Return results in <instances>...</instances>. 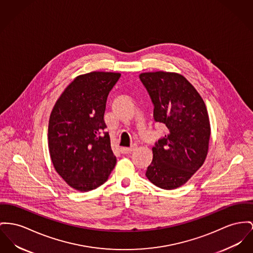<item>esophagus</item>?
<instances>
[{"label":"esophagus","instance_id":"obj_1","mask_svg":"<svg viewBox=\"0 0 253 253\" xmlns=\"http://www.w3.org/2000/svg\"><path fill=\"white\" fill-rule=\"evenodd\" d=\"M136 148H137V145H132V146L129 147V148H122V149H121V152H122V153H124V154H126V153L133 152Z\"/></svg>","mask_w":253,"mask_h":253}]
</instances>
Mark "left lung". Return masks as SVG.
<instances>
[{
    "label": "left lung",
    "instance_id": "obj_1",
    "mask_svg": "<svg viewBox=\"0 0 253 253\" xmlns=\"http://www.w3.org/2000/svg\"><path fill=\"white\" fill-rule=\"evenodd\" d=\"M139 79L151 97L154 121L169 130L155 142L146 175L159 188L175 189L186 183L206 158L210 138L207 109L181 75L160 71L141 74Z\"/></svg>",
    "mask_w": 253,
    "mask_h": 253
}]
</instances>
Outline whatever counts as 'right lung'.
<instances>
[{
  "label": "right lung",
  "mask_w": 253,
  "mask_h": 253,
  "mask_svg": "<svg viewBox=\"0 0 253 253\" xmlns=\"http://www.w3.org/2000/svg\"><path fill=\"white\" fill-rule=\"evenodd\" d=\"M121 74L92 72L76 78L51 111L48 140L53 167L68 185L88 192L103 184L116 165L103 116Z\"/></svg>",
  "instance_id": "add662e5"
}]
</instances>
